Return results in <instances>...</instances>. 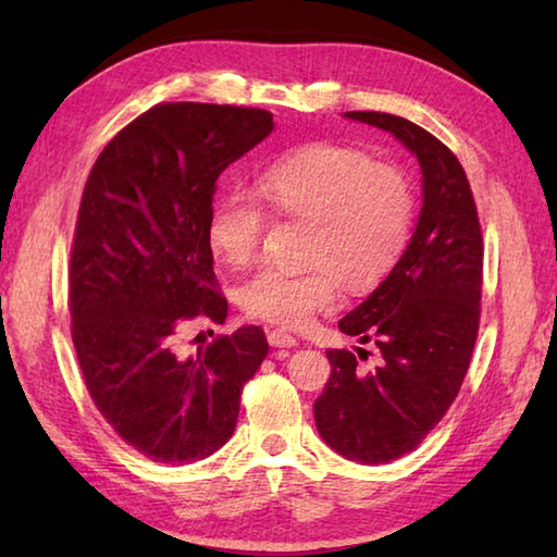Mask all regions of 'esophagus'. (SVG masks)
<instances>
[{
    "mask_svg": "<svg viewBox=\"0 0 557 557\" xmlns=\"http://www.w3.org/2000/svg\"><path fill=\"white\" fill-rule=\"evenodd\" d=\"M268 342L270 347H297V337L289 335L287 330H270Z\"/></svg>",
    "mask_w": 557,
    "mask_h": 557,
    "instance_id": "obj_1",
    "label": "esophagus"
}]
</instances>
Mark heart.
<instances>
[{
    "label": "heart",
    "instance_id": "heart-1",
    "mask_svg": "<svg viewBox=\"0 0 557 557\" xmlns=\"http://www.w3.org/2000/svg\"><path fill=\"white\" fill-rule=\"evenodd\" d=\"M258 196L282 218L309 220L304 270L265 268L242 289L248 315L304 327L333 309L339 282L354 292L373 287L405 251L413 222V188L393 164L357 148L309 144L275 160L258 176ZM265 230V208L246 191L215 200L208 244L222 263H253Z\"/></svg>",
    "mask_w": 557,
    "mask_h": 557
}]
</instances>
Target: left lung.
I'll return each mask as SVG.
<instances>
[{
  "label": "left lung",
  "instance_id": "left-lung-1",
  "mask_svg": "<svg viewBox=\"0 0 557 557\" xmlns=\"http://www.w3.org/2000/svg\"><path fill=\"white\" fill-rule=\"evenodd\" d=\"M347 120L393 134L421 168V212L387 277L339 330L373 339L381 363L363 371L330 349L333 371L315 399V429L351 461L385 465L417 449L453 405L479 333L483 242L474 196L453 150L425 128L385 112ZM359 359L369 351L357 349Z\"/></svg>",
  "mask_w": 557,
  "mask_h": 557
}]
</instances>
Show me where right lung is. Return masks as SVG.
<instances>
[{"label": "right lung", "mask_w": 557, "mask_h": 557, "mask_svg": "<svg viewBox=\"0 0 557 557\" xmlns=\"http://www.w3.org/2000/svg\"><path fill=\"white\" fill-rule=\"evenodd\" d=\"M272 128L265 110L158 104L104 146L83 188L69 265L76 357L102 417L160 465L227 443L242 389L268 357L258 325L186 359L176 335L198 315L227 318L206 234L212 194Z\"/></svg>", "instance_id": "1"}]
</instances>
